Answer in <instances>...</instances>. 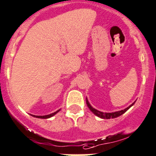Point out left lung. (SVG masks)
Masks as SVG:
<instances>
[{"mask_svg":"<svg viewBox=\"0 0 156 156\" xmlns=\"http://www.w3.org/2000/svg\"><path fill=\"white\" fill-rule=\"evenodd\" d=\"M86 103H87V105L88 107L89 108V109L94 113L95 115L98 116V117L101 118V119H115V118H117L119 116L122 115V114H124L126 111H127L128 109L130 108V107H132V105H134V103H132V105H131L130 106H129L128 108H126V109L124 110H122V111H119V112H112V113H104V112H101L98 111V110H96L94 109V108H92L91 106V105L89 104V102L88 101V100H86Z\"/></svg>","mask_w":156,"mask_h":156,"instance_id":"1","label":"left lung"}]
</instances>
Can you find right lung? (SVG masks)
Segmentation results:
<instances>
[{
  "label": "right lung",
  "instance_id": "1",
  "mask_svg": "<svg viewBox=\"0 0 156 156\" xmlns=\"http://www.w3.org/2000/svg\"><path fill=\"white\" fill-rule=\"evenodd\" d=\"M58 112H59V110H58V111H57V112H55L52 113V114L47 115H44V116H37V115H33V116H34V117H36V118H39V119H48V118H50V117H51V116L55 115L56 114V113H58Z\"/></svg>",
  "mask_w": 156,
  "mask_h": 156
}]
</instances>
